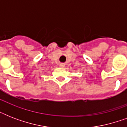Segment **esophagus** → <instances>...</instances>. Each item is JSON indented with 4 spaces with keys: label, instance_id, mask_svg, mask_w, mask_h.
<instances>
[{
    "label": "esophagus",
    "instance_id": "1",
    "mask_svg": "<svg viewBox=\"0 0 127 127\" xmlns=\"http://www.w3.org/2000/svg\"><path fill=\"white\" fill-rule=\"evenodd\" d=\"M64 64H63V63H61V64H60V66H61V68H64Z\"/></svg>",
    "mask_w": 127,
    "mask_h": 127
}]
</instances>
